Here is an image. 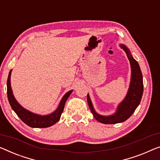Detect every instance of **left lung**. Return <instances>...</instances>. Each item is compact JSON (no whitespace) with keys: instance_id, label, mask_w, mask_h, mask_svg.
<instances>
[{"instance_id":"left-lung-1","label":"left lung","mask_w":160,"mask_h":160,"mask_svg":"<svg viewBox=\"0 0 160 160\" xmlns=\"http://www.w3.org/2000/svg\"><path fill=\"white\" fill-rule=\"evenodd\" d=\"M121 48L126 52L128 60L130 61L131 68H132V79H131L130 86L128 88L124 100L119 104L117 111L113 116H103L98 114L95 111L90 101L89 95L88 94L87 101L90 110L93 115L94 118L99 122L105 124H113L123 122L132 115L136 108H137L141 101L143 94V78L142 71L137 61L133 58L128 49L124 45H121Z\"/></svg>"}]
</instances>
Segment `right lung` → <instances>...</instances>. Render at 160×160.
Instances as JSON below:
<instances>
[{"instance_id": "1", "label": "right lung", "mask_w": 160, "mask_h": 160, "mask_svg": "<svg viewBox=\"0 0 160 160\" xmlns=\"http://www.w3.org/2000/svg\"><path fill=\"white\" fill-rule=\"evenodd\" d=\"M11 70L9 72L8 80H7L8 99L12 109L15 111V113L17 114V116L21 119V121L23 123H25L26 124L32 128H47L54 125V123L59 120L62 113L64 110L65 102L68 100V97L70 96V95L72 93V90H70L64 95L60 103H59L58 108L54 113L49 114L47 116H39L26 110L16 101L13 95V92H12L11 87Z\"/></svg>"}]
</instances>
